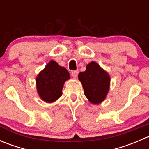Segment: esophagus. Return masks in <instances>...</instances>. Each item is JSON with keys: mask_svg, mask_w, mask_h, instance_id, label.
<instances>
[{"mask_svg": "<svg viewBox=\"0 0 149 149\" xmlns=\"http://www.w3.org/2000/svg\"><path fill=\"white\" fill-rule=\"evenodd\" d=\"M78 73H79V70H73L71 72V75L73 77V79H76L78 76Z\"/></svg>", "mask_w": 149, "mask_h": 149, "instance_id": "1", "label": "esophagus"}]
</instances>
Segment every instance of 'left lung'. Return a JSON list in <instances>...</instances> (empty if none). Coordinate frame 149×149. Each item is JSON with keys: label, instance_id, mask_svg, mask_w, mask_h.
<instances>
[{"label": "left lung", "instance_id": "obj_1", "mask_svg": "<svg viewBox=\"0 0 149 149\" xmlns=\"http://www.w3.org/2000/svg\"><path fill=\"white\" fill-rule=\"evenodd\" d=\"M78 77L86 97L91 104H99L106 99L110 86V76L97 63H89L85 71L81 72Z\"/></svg>", "mask_w": 149, "mask_h": 149}]
</instances>
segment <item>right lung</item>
I'll use <instances>...</instances> for the list:
<instances>
[{"instance_id": "right-lung-1", "label": "right lung", "mask_w": 149, "mask_h": 149, "mask_svg": "<svg viewBox=\"0 0 149 149\" xmlns=\"http://www.w3.org/2000/svg\"><path fill=\"white\" fill-rule=\"evenodd\" d=\"M70 73L55 61H50L36 78L37 91L47 103L55 102L62 96V90Z\"/></svg>"}]
</instances>
